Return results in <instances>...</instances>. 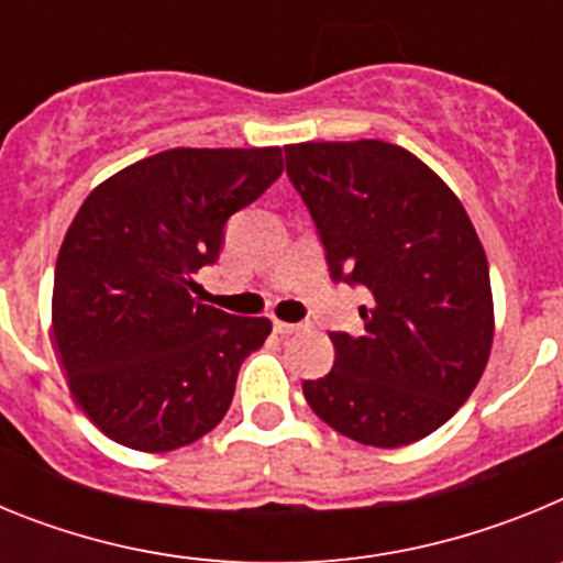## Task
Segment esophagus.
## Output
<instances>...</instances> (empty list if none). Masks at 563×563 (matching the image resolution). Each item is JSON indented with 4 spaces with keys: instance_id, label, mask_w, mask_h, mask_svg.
Segmentation results:
<instances>
[{
    "instance_id": "34e87169",
    "label": "esophagus",
    "mask_w": 563,
    "mask_h": 563,
    "mask_svg": "<svg viewBox=\"0 0 563 563\" xmlns=\"http://www.w3.org/2000/svg\"><path fill=\"white\" fill-rule=\"evenodd\" d=\"M305 327L307 324H290V321H276V324H273V330H276L282 338H287V335H296V332H301V330H305Z\"/></svg>"
}]
</instances>
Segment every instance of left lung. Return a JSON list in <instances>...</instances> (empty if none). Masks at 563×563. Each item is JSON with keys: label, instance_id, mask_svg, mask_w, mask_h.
Returning a JSON list of instances; mask_svg holds the SVG:
<instances>
[{"label": "left lung", "instance_id": "obj_1", "mask_svg": "<svg viewBox=\"0 0 563 563\" xmlns=\"http://www.w3.org/2000/svg\"><path fill=\"white\" fill-rule=\"evenodd\" d=\"M285 157L332 278L372 296L361 335H330V375L305 380L310 409L375 449L429 437L471 397L494 346L474 222L440 174L397 143H292Z\"/></svg>", "mask_w": 563, "mask_h": 563}]
</instances>
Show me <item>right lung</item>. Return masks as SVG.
I'll return each mask as SVG.
<instances>
[{"mask_svg": "<svg viewBox=\"0 0 563 563\" xmlns=\"http://www.w3.org/2000/svg\"><path fill=\"white\" fill-rule=\"evenodd\" d=\"M282 174V148H168L96 186L67 228L53 338L78 409L109 440L163 454L225 417L271 318L194 298L231 213Z\"/></svg>", "mask_w": 563, "mask_h": 563, "instance_id": "add662e5", "label": "right lung"}]
</instances>
